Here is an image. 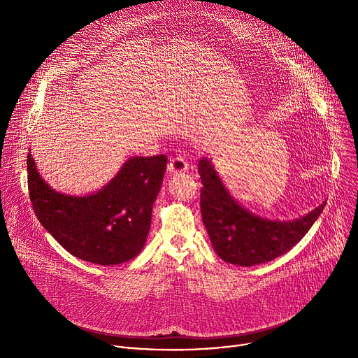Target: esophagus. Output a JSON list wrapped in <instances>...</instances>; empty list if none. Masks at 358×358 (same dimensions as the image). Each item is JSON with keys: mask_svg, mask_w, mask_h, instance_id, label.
<instances>
[{"mask_svg": "<svg viewBox=\"0 0 358 358\" xmlns=\"http://www.w3.org/2000/svg\"><path fill=\"white\" fill-rule=\"evenodd\" d=\"M187 169H188V164H187V162L182 157L171 159L170 163H169V167H167L169 173H171V174L184 173V171H187Z\"/></svg>", "mask_w": 358, "mask_h": 358, "instance_id": "34e87169", "label": "esophagus"}]
</instances>
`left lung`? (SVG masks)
<instances>
[{"label": "left lung", "instance_id": "obj_1", "mask_svg": "<svg viewBox=\"0 0 358 358\" xmlns=\"http://www.w3.org/2000/svg\"><path fill=\"white\" fill-rule=\"evenodd\" d=\"M198 173L202 222L218 257L232 265L253 266L280 257L308 234L324 208L323 202L299 220H266L239 206L208 159L199 160Z\"/></svg>", "mask_w": 358, "mask_h": 358}]
</instances>
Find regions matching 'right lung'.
<instances>
[{
    "label": "right lung",
    "mask_w": 358,
    "mask_h": 358,
    "mask_svg": "<svg viewBox=\"0 0 358 358\" xmlns=\"http://www.w3.org/2000/svg\"><path fill=\"white\" fill-rule=\"evenodd\" d=\"M167 157H130L101 189L68 195L50 188L28 152V191L42 227L73 257L96 265H119L143 249Z\"/></svg>",
    "instance_id": "add662e5"
}]
</instances>
